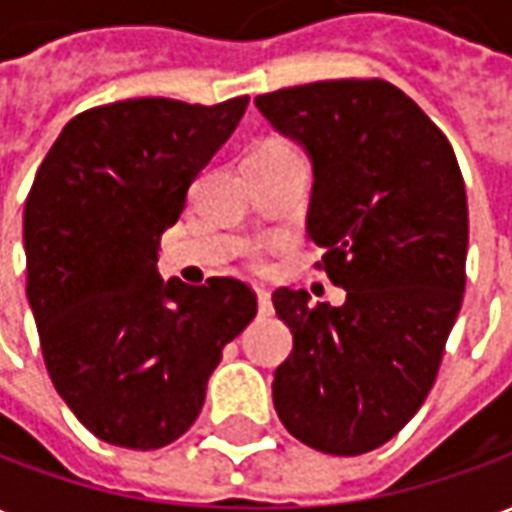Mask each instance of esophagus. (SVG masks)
<instances>
[{"label":"esophagus","mask_w":512,"mask_h":512,"mask_svg":"<svg viewBox=\"0 0 512 512\" xmlns=\"http://www.w3.org/2000/svg\"><path fill=\"white\" fill-rule=\"evenodd\" d=\"M257 293V307H260V315H268L271 312V293L266 288H255Z\"/></svg>","instance_id":"esophagus-1"}]
</instances>
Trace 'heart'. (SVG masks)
<instances>
[{"label": "heart", "instance_id": "b5f03b06", "mask_svg": "<svg viewBox=\"0 0 512 512\" xmlns=\"http://www.w3.org/2000/svg\"><path fill=\"white\" fill-rule=\"evenodd\" d=\"M274 147H285L282 142H266L263 147H257V150H274ZM255 263H260V257H255Z\"/></svg>", "mask_w": 512, "mask_h": 512}]
</instances>
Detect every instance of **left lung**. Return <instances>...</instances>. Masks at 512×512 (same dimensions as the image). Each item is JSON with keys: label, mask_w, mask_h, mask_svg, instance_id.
<instances>
[{"label": "left lung", "mask_w": 512, "mask_h": 512, "mask_svg": "<svg viewBox=\"0 0 512 512\" xmlns=\"http://www.w3.org/2000/svg\"><path fill=\"white\" fill-rule=\"evenodd\" d=\"M312 161L307 233L343 307L274 290L293 351L274 373L290 436L329 455L381 447L425 403L461 312L469 208L447 136L384 79L257 95Z\"/></svg>", "instance_id": "8db88e82"}]
</instances>
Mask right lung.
<instances>
[{
	"label": "right lung",
	"instance_id": "obj_1",
	"mask_svg": "<svg viewBox=\"0 0 512 512\" xmlns=\"http://www.w3.org/2000/svg\"><path fill=\"white\" fill-rule=\"evenodd\" d=\"M249 98H131L62 128L24 205L27 299L51 381L106 444L158 450L194 425L257 296L233 277L161 279V235Z\"/></svg>",
	"mask_w": 512,
	"mask_h": 512
}]
</instances>
